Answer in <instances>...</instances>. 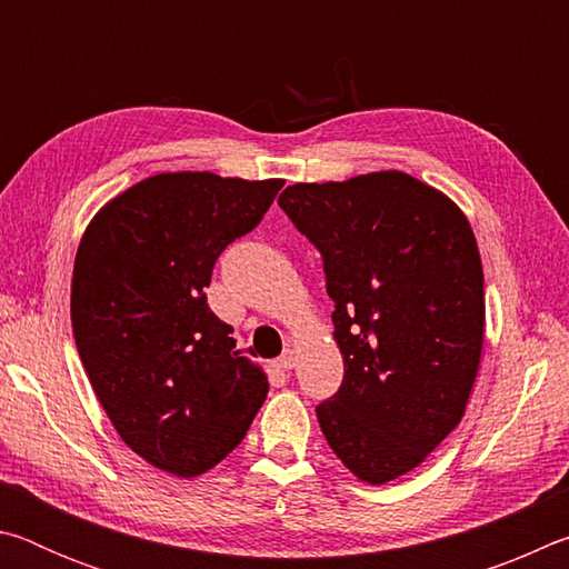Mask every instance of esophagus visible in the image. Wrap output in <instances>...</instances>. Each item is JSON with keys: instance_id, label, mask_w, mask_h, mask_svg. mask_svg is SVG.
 Returning a JSON list of instances; mask_svg holds the SVG:
<instances>
[{"instance_id": "esophagus-1", "label": "esophagus", "mask_w": 569, "mask_h": 569, "mask_svg": "<svg viewBox=\"0 0 569 569\" xmlns=\"http://www.w3.org/2000/svg\"><path fill=\"white\" fill-rule=\"evenodd\" d=\"M276 366H278V369H281V371H291L293 366H296V351H293V349H286V351L276 359Z\"/></svg>"}]
</instances>
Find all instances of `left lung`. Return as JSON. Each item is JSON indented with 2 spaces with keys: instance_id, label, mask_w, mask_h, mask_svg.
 I'll list each match as a JSON object with an SVG mask.
<instances>
[{
  "instance_id": "obj_1",
  "label": "left lung",
  "mask_w": 569,
  "mask_h": 569,
  "mask_svg": "<svg viewBox=\"0 0 569 569\" xmlns=\"http://www.w3.org/2000/svg\"><path fill=\"white\" fill-rule=\"evenodd\" d=\"M278 206L319 248L343 381L316 407L361 481L419 467L465 417L485 343V273L469 220L401 170L296 182Z\"/></svg>"
}]
</instances>
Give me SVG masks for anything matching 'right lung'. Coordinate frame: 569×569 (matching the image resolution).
Returning <instances> with one entry per match:
<instances>
[{
  "mask_svg": "<svg viewBox=\"0 0 569 569\" xmlns=\"http://www.w3.org/2000/svg\"><path fill=\"white\" fill-rule=\"evenodd\" d=\"M283 180L160 172L90 220L72 271V331L120 439L176 477L213 469L268 393L206 288L228 243L253 230Z\"/></svg>",
  "mask_w": 569,
  "mask_h": 569,
  "instance_id": "add662e5",
  "label": "right lung"
}]
</instances>
